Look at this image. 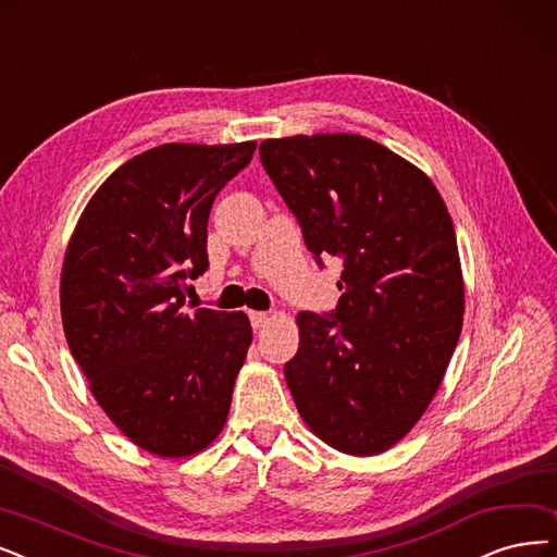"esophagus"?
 Masks as SVG:
<instances>
[{
	"instance_id": "1",
	"label": "esophagus",
	"mask_w": 557,
	"mask_h": 557,
	"mask_svg": "<svg viewBox=\"0 0 557 557\" xmlns=\"http://www.w3.org/2000/svg\"><path fill=\"white\" fill-rule=\"evenodd\" d=\"M249 320H251L253 329H262L267 322H270V315H267V313H260V310H251V313H249Z\"/></svg>"
}]
</instances>
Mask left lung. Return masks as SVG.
Returning <instances> with one entry per match:
<instances>
[{
    "mask_svg": "<svg viewBox=\"0 0 557 557\" xmlns=\"http://www.w3.org/2000/svg\"><path fill=\"white\" fill-rule=\"evenodd\" d=\"M260 162L318 264L345 267L336 310L297 315L287 388L331 448L380 455L425 413L461 333L448 208L418 166L359 135L264 139Z\"/></svg>",
    "mask_w": 557,
    "mask_h": 557,
    "instance_id": "1",
    "label": "left lung"
}]
</instances>
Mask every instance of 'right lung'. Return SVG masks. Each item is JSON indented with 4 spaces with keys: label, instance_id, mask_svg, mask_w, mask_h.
Wrapping results in <instances>:
<instances>
[{
    "label": "right lung",
    "instance_id": "add662e5",
    "mask_svg": "<svg viewBox=\"0 0 557 557\" xmlns=\"http://www.w3.org/2000/svg\"><path fill=\"white\" fill-rule=\"evenodd\" d=\"M253 150L164 144L137 154L100 185L65 249L71 354L111 422L152 455H196L224 430L251 324L244 313H189L185 297L208 270L214 198Z\"/></svg>",
    "mask_w": 557,
    "mask_h": 557
}]
</instances>
